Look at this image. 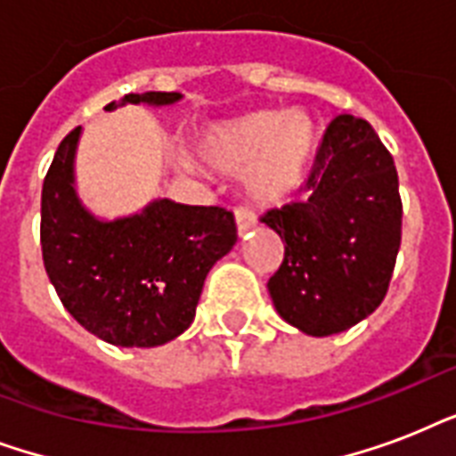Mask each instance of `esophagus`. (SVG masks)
<instances>
[{"mask_svg":"<svg viewBox=\"0 0 456 456\" xmlns=\"http://www.w3.org/2000/svg\"><path fill=\"white\" fill-rule=\"evenodd\" d=\"M234 220H236V232H239V236H243L250 227H253V224H256V215L250 213L248 208L239 206L234 210Z\"/></svg>","mask_w":456,"mask_h":456,"instance_id":"34e87169","label":"esophagus"}]
</instances>
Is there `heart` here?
<instances>
[{
  "label": "heart",
  "mask_w": 456,
  "mask_h": 456,
  "mask_svg": "<svg viewBox=\"0 0 456 456\" xmlns=\"http://www.w3.org/2000/svg\"><path fill=\"white\" fill-rule=\"evenodd\" d=\"M317 149V127L305 113L257 110L217 125L203 137V156L220 170H246L250 191L281 200L303 184Z\"/></svg>",
  "instance_id": "obj_1"
}]
</instances>
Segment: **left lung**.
<instances>
[{
    "label": "left lung",
    "instance_id": "left-lung-1",
    "mask_svg": "<svg viewBox=\"0 0 456 456\" xmlns=\"http://www.w3.org/2000/svg\"><path fill=\"white\" fill-rule=\"evenodd\" d=\"M303 191L305 200L260 217L286 243L267 289L289 324L331 336L369 317L388 293L403 239L395 163L367 120L336 116Z\"/></svg>",
    "mask_w": 456,
    "mask_h": 456
}]
</instances>
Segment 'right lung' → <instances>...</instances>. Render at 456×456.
Here are the masks:
<instances>
[{
	"label": "right lung",
	"mask_w": 456,
	"mask_h": 456,
	"mask_svg": "<svg viewBox=\"0 0 456 456\" xmlns=\"http://www.w3.org/2000/svg\"><path fill=\"white\" fill-rule=\"evenodd\" d=\"M179 99L177 92H146L123 103ZM77 137L80 127L63 137L42 184L39 243L49 281L63 307L106 343L163 346L189 329L208 272L236 243L234 215L160 199L139 215L99 222L75 196Z\"/></svg>",
	"instance_id": "obj_1"
}]
</instances>
